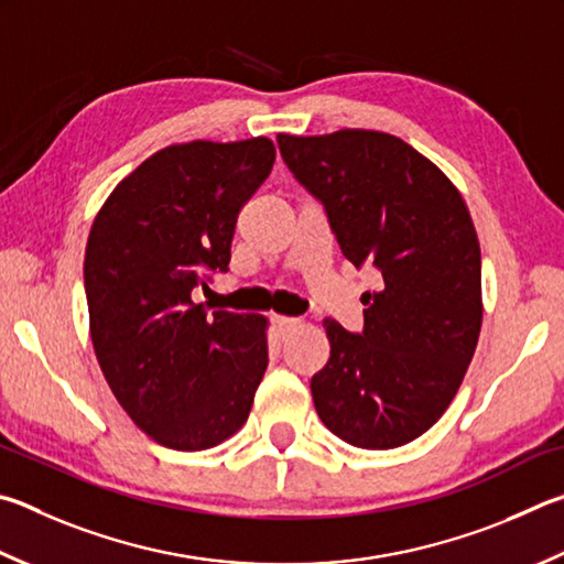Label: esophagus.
<instances>
[{"label":"esophagus","instance_id":"obj_1","mask_svg":"<svg viewBox=\"0 0 564 564\" xmlns=\"http://www.w3.org/2000/svg\"><path fill=\"white\" fill-rule=\"evenodd\" d=\"M301 321L299 317H289V315H273V325H275V330H279L281 335H285L289 330H293L295 325H299Z\"/></svg>","mask_w":564,"mask_h":564}]
</instances>
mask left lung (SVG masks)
Instances as JSON below:
<instances>
[{"mask_svg":"<svg viewBox=\"0 0 564 564\" xmlns=\"http://www.w3.org/2000/svg\"><path fill=\"white\" fill-rule=\"evenodd\" d=\"M293 177L323 204L347 261L375 265L362 333L325 317L330 360L311 392L323 424L360 448H397L432 429L476 352L480 247L460 192L389 132L279 138Z\"/></svg>","mask_w":564,"mask_h":564,"instance_id":"1","label":"left lung"}]
</instances>
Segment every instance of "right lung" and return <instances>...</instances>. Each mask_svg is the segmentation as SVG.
I'll list each match as a JSON object with an SVG mask.
<instances>
[{
    "mask_svg": "<svg viewBox=\"0 0 564 564\" xmlns=\"http://www.w3.org/2000/svg\"><path fill=\"white\" fill-rule=\"evenodd\" d=\"M273 160L269 138L170 145L110 192L90 227L98 365L132 422L175 452L237 434L269 365L263 315H209L192 291L229 271L237 217Z\"/></svg>",
    "mask_w": 564,
    "mask_h": 564,
    "instance_id": "right-lung-1",
    "label": "right lung"
}]
</instances>
